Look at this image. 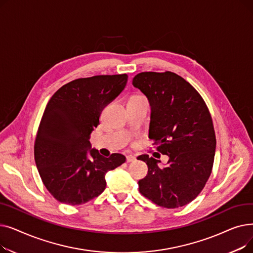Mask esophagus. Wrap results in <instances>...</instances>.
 <instances>
[{
    "label": "esophagus",
    "instance_id": "obj_1",
    "mask_svg": "<svg viewBox=\"0 0 253 253\" xmlns=\"http://www.w3.org/2000/svg\"><path fill=\"white\" fill-rule=\"evenodd\" d=\"M126 160H127V162H128V163H130V162H133V161H135V160H136V157H135V156H133V155H128V156L126 157Z\"/></svg>",
    "mask_w": 253,
    "mask_h": 253
}]
</instances>
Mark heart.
Listing matches in <instances>:
<instances>
[{
    "label": "heart",
    "instance_id": "1",
    "mask_svg": "<svg viewBox=\"0 0 253 253\" xmlns=\"http://www.w3.org/2000/svg\"><path fill=\"white\" fill-rule=\"evenodd\" d=\"M134 98H138V97H134Z\"/></svg>",
    "mask_w": 253,
    "mask_h": 253
}]
</instances>
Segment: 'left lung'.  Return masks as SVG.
<instances>
[{
	"instance_id": "8db88e82",
	"label": "left lung",
	"mask_w": 253,
	"mask_h": 253,
	"mask_svg": "<svg viewBox=\"0 0 253 253\" xmlns=\"http://www.w3.org/2000/svg\"><path fill=\"white\" fill-rule=\"evenodd\" d=\"M132 85L148 97L151 105L149 138L167 155V166L141 155L148 174L138 181L139 192L155 204L177 208L200 194L211 174L216 139L207 105L198 91L180 76L145 72Z\"/></svg>"
}]
</instances>
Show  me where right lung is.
<instances>
[{
    "label": "right lung",
    "mask_w": 253,
    "mask_h": 253,
    "mask_svg": "<svg viewBox=\"0 0 253 253\" xmlns=\"http://www.w3.org/2000/svg\"><path fill=\"white\" fill-rule=\"evenodd\" d=\"M128 76H94L63 85L50 98L35 141V161L43 183L57 201L84 204L105 189L106 172L126 158L91 149L90 135L102 110L121 93Z\"/></svg>",
    "instance_id": "obj_1"
}]
</instances>
